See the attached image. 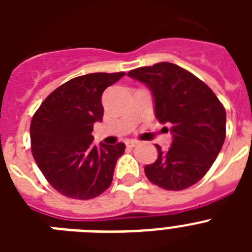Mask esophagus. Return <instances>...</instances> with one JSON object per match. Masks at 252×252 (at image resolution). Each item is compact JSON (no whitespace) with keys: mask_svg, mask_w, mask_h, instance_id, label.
Segmentation results:
<instances>
[{"mask_svg":"<svg viewBox=\"0 0 252 252\" xmlns=\"http://www.w3.org/2000/svg\"><path fill=\"white\" fill-rule=\"evenodd\" d=\"M126 145H127L128 148H135V146L139 145V141H135V140H128V141L126 142Z\"/></svg>","mask_w":252,"mask_h":252,"instance_id":"obj_1","label":"esophagus"}]
</instances>
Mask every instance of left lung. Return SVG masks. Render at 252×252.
Returning a JSON list of instances; mask_svg holds the SVG:
<instances>
[{
  "label": "left lung",
  "instance_id": "left-lung-1",
  "mask_svg": "<svg viewBox=\"0 0 252 252\" xmlns=\"http://www.w3.org/2000/svg\"><path fill=\"white\" fill-rule=\"evenodd\" d=\"M145 83L155 102V116L169 124L173 142L159 145L158 159L145 166L148 179L166 190H183L206 175L226 139V110L213 91L173 63L141 66L127 73Z\"/></svg>",
  "mask_w": 252,
  "mask_h": 252
}]
</instances>
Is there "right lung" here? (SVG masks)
Here are the masks:
<instances>
[{
  "mask_svg": "<svg viewBox=\"0 0 252 252\" xmlns=\"http://www.w3.org/2000/svg\"><path fill=\"white\" fill-rule=\"evenodd\" d=\"M125 75L91 73L53 91L40 104L30 125L31 153L53 188L72 199L87 201L112 183L125 144L95 146L93 125L102 121V93Z\"/></svg>",
  "mask_w": 252,
  "mask_h": 252,
  "instance_id": "obj_1",
  "label": "right lung"
}]
</instances>
